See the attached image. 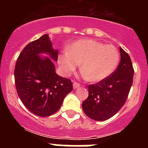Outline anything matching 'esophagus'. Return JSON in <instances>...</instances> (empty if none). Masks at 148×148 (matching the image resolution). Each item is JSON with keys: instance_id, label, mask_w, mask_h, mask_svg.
I'll return each mask as SVG.
<instances>
[{"instance_id": "1", "label": "esophagus", "mask_w": 148, "mask_h": 148, "mask_svg": "<svg viewBox=\"0 0 148 148\" xmlns=\"http://www.w3.org/2000/svg\"><path fill=\"white\" fill-rule=\"evenodd\" d=\"M73 88L74 89L78 88V87H80V84H78V83H77V82H74L73 84Z\"/></svg>"}]
</instances>
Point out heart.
Returning <instances> with one entry per match:
<instances>
[{
    "instance_id": "1",
    "label": "heart",
    "mask_w": 148,
    "mask_h": 148,
    "mask_svg": "<svg viewBox=\"0 0 148 148\" xmlns=\"http://www.w3.org/2000/svg\"><path fill=\"white\" fill-rule=\"evenodd\" d=\"M58 62L64 75L73 73L81 62V70L90 82H100L110 75L119 62V53L113 45L93 39H83L61 51Z\"/></svg>"
}]
</instances>
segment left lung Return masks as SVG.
I'll use <instances>...</instances> for the list:
<instances>
[{
  "mask_svg": "<svg viewBox=\"0 0 148 148\" xmlns=\"http://www.w3.org/2000/svg\"><path fill=\"white\" fill-rule=\"evenodd\" d=\"M121 61L110 76L88 86L89 95L82 109L89 118L104 121L118 113L125 104L134 74L130 56L120 47Z\"/></svg>",
  "mask_w": 148,
  "mask_h": 148,
  "instance_id": "1",
  "label": "left lung"
}]
</instances>
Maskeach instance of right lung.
<instances>
[{"mask_svg": "<svg viewBox=\"0 0 148 148\" xmlns=\"http://www.w3.org/2000/svg\"><path fill=\"white\" fill-rule=\"evenodd\" d=\"M40 54H47L50 58L41 57ZM58 54L48 34H45L23 48L15 64L14 75L18 96L30 112L40 117L57 112L73 90L70 79L56 74L52 60L58 61Z\"/></svg>", "mask_w": 148, "mask_h": 148, "instance_id": "add662e5", "label": "right lung"}]
</instances>
